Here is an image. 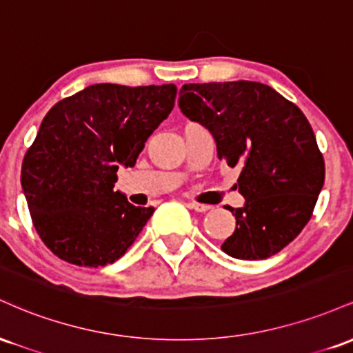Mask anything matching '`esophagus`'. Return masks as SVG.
Segmentation results:
<instances>
[{
    "mask_svg": "<svg viewBox=\"0 0 353 353\" xmlns=\"http://www.w3.org/2000/svg\"><path fill=\"white\" fill-rule=\"evenodd\" d=\"M188 208L196 210V212H208L210 205L208 204H199V202H188Z\"/></svg>",
    "mask_w": 353,
    "mask_h": 353,
    "instance_id": "esophagus-1",
    "label": "esophagus"
}]
</instances>
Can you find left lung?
<instances>
[{"label":"left lung","instance_id":"left-lung-1","mask_svg":"<svg viewBox=\"0 0 353 353\" xmlns=\"http://www.w3.org/2000/svg\"><path fill=\"white\" fill-rule=\"evenodd\" d=\"M179 108L209 129L217 157L241 168L242 208H229L236 230L221 249L261 261L281 252L305 228L325 179V164L303 112L254 81L184 84Z\"/></svg>","mask_w":353,"mask_h":353}]
</instances>
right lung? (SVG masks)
<instances>
[{
	"instance_id": "add662e5",
	"label": "right lung",
	"mask_w": 353,
	"mask_h": 353,
	"mask_svg": "<svg viewBox=\"0 0 353 353\" xmlns=\"http://www.w3.org/2000/svg\"><path fill=\"white\" fill-rule=\"evenodd\" d=\"M177 89L92 84L50 109L21 168V188L39 237L79 267L116 262L154 208L114 190L119 165L132 168L148 137L174 108Z\"/></svg>"
}]
</instances>
